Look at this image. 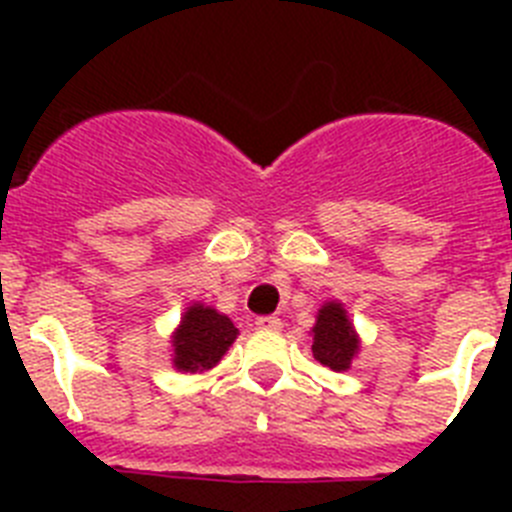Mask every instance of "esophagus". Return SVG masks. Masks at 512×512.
<instances>
[{
    "label": "esophagus",
    "instance_id": "34e87169",
    "mask_svg": "<svg viewBox=\"0 0 512 512\" xmlns=\"http://www.w3.org/2000/svg\"><path fill=\"white\" fill-rule=\"evenodd\" d=\"M256 325H259L261 330H282V320L274 318V315H269V318H259L256 320Z\"/></svg>",
    "mask_w": 512,
    "mask_h": 512
}]
</instances>
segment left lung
Returning <instances> with one entry per match:
<instances>
[{
	"instance_id": "8db88e82",
	"label": "left lung",
	"mask_w": 512,
	"mask_h": 512,
	"mask_svg": "<svg viewBox=\"0 0 512 512\" xmlns=\"http://www.w3.org/2000/svg\"><path fill=\"white\" fill-rule=\"evenodd\" d=\"M312 356L333 372L351 369V361L361 351V338L348 318L343 302L328 300L320 305L312 325Z\"/></svg>"
}]
</instances>
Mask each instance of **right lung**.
Wrapping results in <instances>:
<instances>
[{
  "instance_id": "1",
  "label": "right lung",
  "mask_w": 512,
  "mask_h": 512,
  "mask_svg": "<svg viewBox=\"0 0 512 512\" xmlns=\"http://www.w3.org/2000/svg\"><path fill=\"white\" fill-rule=\"evenodd\" d=\"M238 328L233 320L205 302H189L182 320L171 333V366L176 372L202 374L220 364Z\"/></svg>"
}]
</instances>
